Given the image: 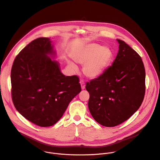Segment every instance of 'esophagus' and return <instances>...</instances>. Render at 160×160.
Masks as SVG:
<instances>
[{
  "label": "esophagus",
  "mask_w": 160,
  "mask_h": 160,
  "mask_svg": "<svg viewBox=\"0 0 160 160\" xmlns=\"http://www.w3.org/2000/svg\"><path fill=\"white\" fill-rule=\"evenodd\" d=\"M80 85H81V88H82V89L83 90V89H85V88H86V86H85V83H84L83 80H81L80 81Z\"/></svg>",
  "instance_id": "34e87169"
}]
</instances>
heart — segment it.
<instances>
[{"label": "heart", "instance_id": "b5f03b06", "mask_svg": "<svg viewBox=\"0 0 160 160\" xmlns=\"http://www.w3.org/2000/svg\"><path fill=\"white\" fill-rule=\"evenodd\" d=\"M74 62L83 66V72L86 77L95 79L106 71L113 58V52L110 48L101 46L98 44L90 43L82 46L73 55ZM69 66L77 71V66L69 62Z\"/></svg>", "mask_w": 160, "mask_h": 160}]
</instances>
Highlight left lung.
Listing matches in <instances>:
<instances>
[{
    "label": "left lung",
    "instance_id": "obj_1",
    "mask_svg": "<svg viewBox=\"0 0 160 160\" xmlns=\"http://www.w3.org/2000/svg\"><path fill=\"white\" fill-rule=\"evenodd\" d=\"M116 40L119 49L112 66L86 86L92 116L108 127L120 125L132 116L141 106L145 91L142 58L124 41Z\"/></svg>",
    "mask_w": 160,
    "mask_h": 160
}]
</instances>
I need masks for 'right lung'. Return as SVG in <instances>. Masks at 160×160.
<instances>
[{
    "mask_svg": "<svg viewBox=\"0 0 160 160\" xmlns=\"http://www.w3.org/2000/svg\"><path fill=\"white\" fill-rule=\"evenodd\" d=\"M56 57L51 39L38 38L18 53L11 71L16 109L40 127L55 124L81 91L78 77L62 74Z\"/></svg>",
    "mask_w": 160,
    "mask_h": 160,
    "instance_id": "right-lung-1",
    "label": "right lung"
}]
</instances>
